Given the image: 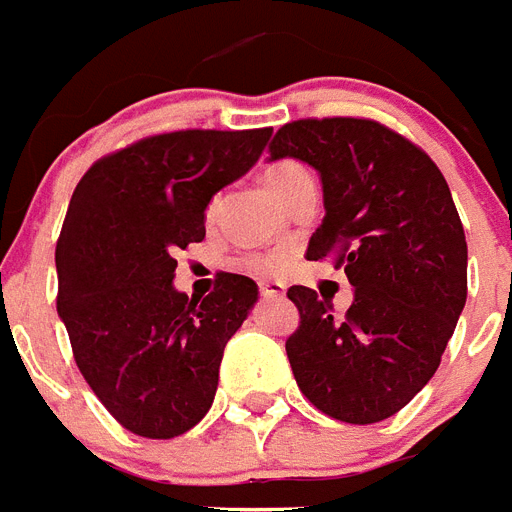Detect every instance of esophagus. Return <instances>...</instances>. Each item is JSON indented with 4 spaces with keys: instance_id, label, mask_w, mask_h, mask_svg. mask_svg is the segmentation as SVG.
<instances>
[{
    "instance_id": "obj_1",
    "label": "esophagus",
    "mask_w": 512,
    "mask_h": 512,
    "mask_svg": "<svg viewBox=\"0 0 512 512\" xmlns=\"http://www.w3.org/2000/svg\"><path fill=\"white\" fill-rule=\"evenodd\" d=\"M259 290L264 298H285V285H282V282L264 280L259 282Z\"/></svg>"
}]
</instances>
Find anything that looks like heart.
<instances>
[{
	"label": "heart",
	"mask_w": 512,
	"mask_h": 512,
	"mask_svg": "<svg viewBox=\"0 0 512 512\" xmlns=\"http://www.w3.org/2000/svg\"><path fill=\"white\" fill-rule=\"evenodd\" d=\"M306 182H312L309 171L293 161L275 163V166H269L267 174H264V185H267V190L272 192L280 203H285V198H288L290 192L296 190V187L306 185ZM280 261L282 256H277V259H261V256H256V259H251V264L256 269H272L277 267Z\"/></svg>",
	"instance_id": "b5f03b06"
}]
</instances>
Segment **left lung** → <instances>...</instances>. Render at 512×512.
Here are the masks:
<instances>
[{
  "label": "left lung",
  "instance_id": "left-lung-1",
  "mask_svg": "<svg viewBox=\"0 0 512 512\" xmlns=\"http://www.w3.org/2000/svg\"><path fill=\"white\" fill-rule=\"evenodd\" d=\"M282 158L320 174L325 219L306 259L335 256L354 288L341 320L312 288L288 290L301 314L285 343L298 388L343 423L391 418L433 378L468 296L447 179L420 147L365 118L285 124L269 147V161Z\"/></svg>",
  "mask_w": 512,
  "mask_h": 512
}]
</instances>
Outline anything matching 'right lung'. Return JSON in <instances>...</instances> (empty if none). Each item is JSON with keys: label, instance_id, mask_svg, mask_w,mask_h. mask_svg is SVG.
Masks as SVG:
<instances>
[{"label": "right lung", "instance_id": "right-lung-1", "mask_svg": "<svg viewBox=\"0 0 512 512\" xmlns=\"http://www.w3.org/2000/svg\"><path fill=\"white\" fill-rule=\"evenodd\" d=\"M272 129L171 132L102 158L73 190L57 240V314L73 357L126 431L174 439L203 420L224 346L259 301L224 272L214 293L174 288V251L206 237L219 190L256 166Z\"/></svg>", "mask_w": 512, "mask_h": 512}]
</instances>
